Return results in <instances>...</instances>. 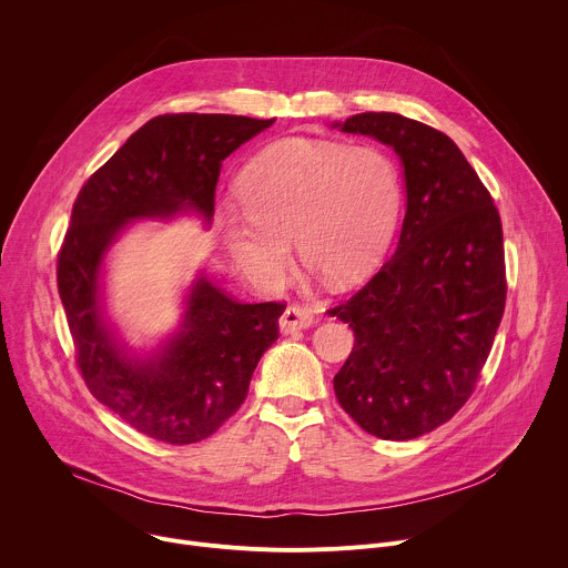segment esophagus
<instances>
[{"instance_id": "34e87169", "label": "esophagus", "mask_w": 568, "mask_h": 568, "mask_svg": "<svg viewBox=\"0 0 568 568\" xmlns=\"http://www.w3.org/2000/svg\"><path fill=\"white\" fill-rule=\"evenodd\" d=\"M314 325V316L312 312H307L305 307H298V305H292L283 312L281 321H278V327L283 334H294L298 329H307Z\"/></svg>"}]
</instances>
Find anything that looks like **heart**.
Segmentation results:
<instances>
[{
	"mask_svg": "<svg viewBox=\"0 0 568 568\" xmlns=\"http://www.w3.org/2000/svg\"><path fill=\"white\" fill-rule=\"evenodd\" d=\"M236 192L245 216L223 225L221 250L258 290L281 283L287 243L327 283H352L388 243L402 207V178L386 151L325 140L267 146Z\"/></svg>",
	"mask_w": 568,
	"mask_h": 568,
	"instance_id": "obj_1",
	"label": "heart"
}]
</instances>
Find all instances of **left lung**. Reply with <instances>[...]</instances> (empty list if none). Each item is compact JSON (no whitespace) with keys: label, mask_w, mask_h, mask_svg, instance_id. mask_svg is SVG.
Wrapping results in <instances>:
<instances>
[{"label":"left lung","mask_w":568,"mask_h":568,"mask_svg":"<svg viewBox=\"0 0 568 568\" xmlns=\"http://www.w3.org/2000/svg\"><path fill=\"white\" fill-rule=\"evenodd\" d=\"M329 126L390 146L406 186L393 258L329 310L356 341L334 393L365 433L417 439L466 404L493 347L506 303L499 214L442 131L399 113H358Z\"/></svg>","instance_id":"1"}]
</instances>
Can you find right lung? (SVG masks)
I'll return each mask as SVG.
<instances>
[{
  "label": "right lung",
  "instance_id": "right-lung-1",
  "mask_svg": "<svg viewBox=\"0 0 568 568\" xmlns=\"http://www.w3.org/2000/svg\"><path fill=\"white\" fill-rule=\"evenodd\" d=\"M272 124L225 113L158 115L89 178L73 205L58 290L78 365L100 404L158 442L196 444L241 408L285 307L239 303L199 270L182 292L178 325L135 347L109 314V254L140 221L196 216L210 230L223 160Z\"/></svg>",
  "mask_w": 568,
  "mask_h": 568
}]
</instances>
